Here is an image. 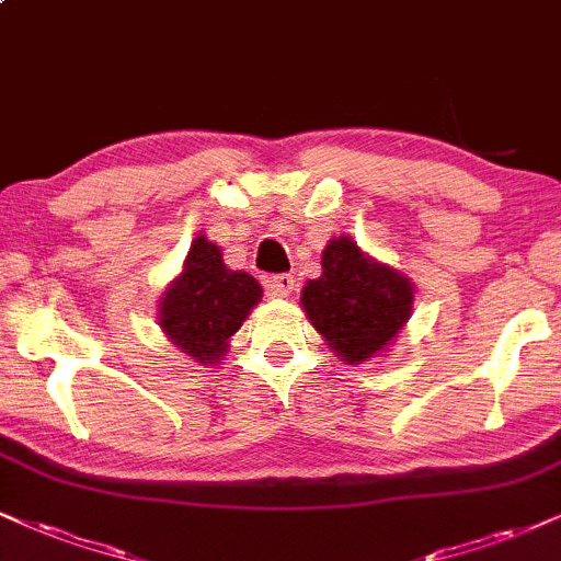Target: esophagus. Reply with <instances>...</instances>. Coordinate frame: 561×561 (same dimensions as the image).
<instances>
[{"mask_svg": "<svg viewBox=\"0 0 561 561\" xmlns=\"http://www.w3.org/2000/svg\"><path fill=\"white\" fill-rule=\"evenodd\" d=\"M294 286H296L294 275H288V273L270 275V278H265V291H267V296H275V299H286V296H291Z\"/></svg>", "mask_w": 561, "mask_h": 561, "instance_id": "obj_1", "label": "esophagus"}]
</instances>
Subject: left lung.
Wrapping results in <instances>:
<instances>
[{
	"instance_id": "8db88e82",
	"label": "left lung",
	"mask_w": 561,
	"mask_h": 561,
	"mask_svg": "<svg viewBox=\"0 0 561 561\" xmlns=\"http://www.w3.org/2000/svg\"><path fill=\"white\" fill-rule=\"evenodd\" d=\"M301 307L341 362H369L411 317L413 283L341 237L324 247L322 275L304 286Z\"/></svg>"
}]
</instances>
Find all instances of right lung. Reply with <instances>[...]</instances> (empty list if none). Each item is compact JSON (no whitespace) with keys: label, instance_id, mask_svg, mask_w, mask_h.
Wrapping results in <instances>:
<instances>
[{"label":"right lung","instance_id":"obj_1","mask_svg":"<svg viewBox=\"0 0 561 561\" xmlns=\"http://www.w3.org/2000/svg\"><path fill=\"white\" fill-rule=\"evenodd\" d=\"M260 299V283L241 270H228L220 247L197 237L184 270L161 296L158 324L182 354L213 366L226 356L228 337Z\"/></svg>","mask_w":561,"mask_h":561}]
</instances>
